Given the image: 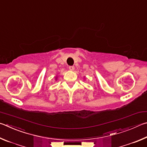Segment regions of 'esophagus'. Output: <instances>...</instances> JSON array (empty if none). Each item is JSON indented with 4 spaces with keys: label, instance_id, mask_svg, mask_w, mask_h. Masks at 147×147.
Returning <instances> with one entry per match:
<instances>
[{
    "label": "esophagus",
    "instance_id": "obj_1",
    "mask_svg": "<svg viewBox=\"0 0 147 147\" xmlns=\"http://www.w3.org/2000/svg\"><path fill=\"white\" fill-rule=\"evenodd\" d=\"M74 69H75V68H74V66H69V70H74Z\"/></svg>",
    "mask_w": 147,
    "mask_h": 147
}]
</instances>
